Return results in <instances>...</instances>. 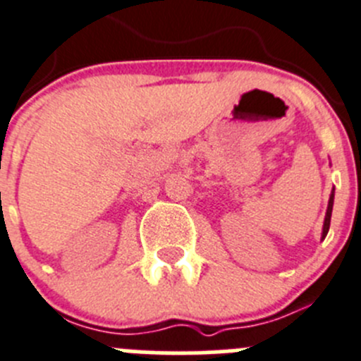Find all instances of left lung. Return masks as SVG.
<instances>
[{
	"label": "left lung",
	"mask_w": 361,
	"mask_h": 361,
	"mask_svg": "<svg viewBox=\"0 0 361 361\" xmlns=\"http://www.w3.org/2000/svg\"><path fill=\"white\" fill-rule=\"evenodd\" d=\"M331 210H333V194L329 196V203H328V212H326V219H324V228H322V238L328 235L329 230V222H331Z\"/></svg>",
	"instance_id": "obj_1"
}]
</instances>
